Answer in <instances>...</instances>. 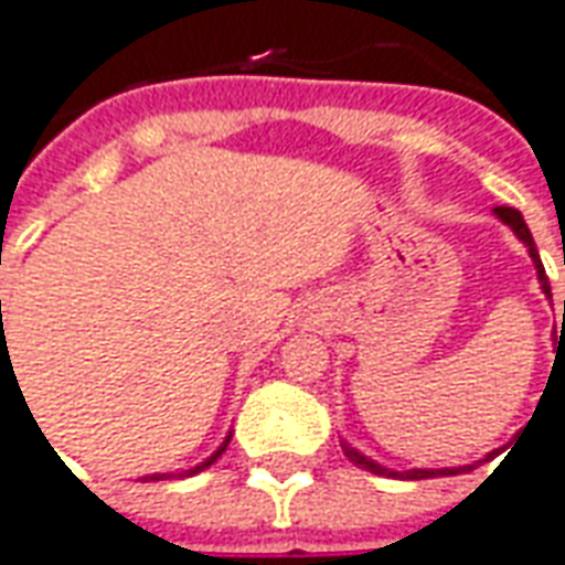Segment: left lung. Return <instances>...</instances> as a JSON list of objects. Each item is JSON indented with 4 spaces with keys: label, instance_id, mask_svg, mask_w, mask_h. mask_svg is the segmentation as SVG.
<instances>
[{
    "label": "left lung",
    "instance_id": "8db88e82",
    "mask_svg": "<svg viewBox=\"0 0 565 565\" xmlns=\"http://www.w3.org/2000/svg\"><path fill=\"white\" fill-rule=\"evenodd\" d=\"M495 217H498V221H504V224H508V227L516 233V239L526 245L529 258H532V264H535V274H539V282H542V291L547 295V298H551V282H547L544 264H542V258H539V248H535V239H532V233H529L523 215H520L516 209H504V205H498ZM559 332H565V301H563V326H559ZM341 449H344V455H348V458L353 461V465H356V468L372 470V473H379V477H396V480H430V477H455V473H468V470H473L477 465H480V461H477V465H465V468L391 470V468H384V465H379V461H372V458L360 452V449H353V446H350V443H344V439H341ZM489 458H492V452L486 455L483 461H489Z\"/></svg>",
    "mask_w": 565,
    "mask_h": 565
}]
</instances>
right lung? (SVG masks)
I'll return each instance as SVG.
<instances>
[{"label": "right lung", "mask_w": 565, "mask_h": 565, "mask_svg": "<svg viewBox=\"0 0 565 565\" xmlns=\"http://www.w3.org/2000/svg\"><path fill=\"white\" fill-rule=\"evenodd\" d=\"M231 437H233V434H227V437H224V443H221V446H217L215 452L209 455V458H205V461H202V465H196V468L181 470V473H150V477H143V480H147V483H150V480H171V477H193V473H200V470L212 468V465H215L217 458H221V455H224V449H227V443H231Z\"/></svg>", "instance_id": "1"}]
</instances>
